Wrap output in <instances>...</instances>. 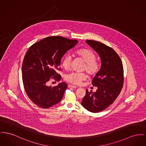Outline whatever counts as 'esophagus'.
Instances as JSON below:
<instances>
[{
    "instance_id": "obj_1",
    "label": "esophagus",
    "mask_w": 146,
    "mask_h": 146,
    "mask_svg": "<svg viewBox=\"0 0 146 146\" xmlns=\"http://www.w3.org/2000/svg\"><path fill=\"white\" fill-rule=\"evenodd\" d=\"M68 88H77V86H74V85H68Z\"/></svg>"
}]
</instances>
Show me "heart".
<instances>
[{
	"label": "heart",
	"instance_id": "b5f03b06",
	"mask_svg": "<svg viewBox=\"0 0 146 146\" xmlns=\"http://www.w3.org/2000/svg\"><path fill=\"white\" fill-rule=\"evenodd\" d=\"M75 54L85 62V65L82 68L83 71H86L91 76H95L98 74L101 68V63L96 60V54L94 51L87 48H81L77 50ZM71 57L68 55H65L62 60L63 68L68 70L71 68ZM87 78L88 75L85 73L71 72L66 76L65 80L70 83L78 85Z\"/></svg>",
	"mask_w": 146,
	"mask_h": 146
}]
</instances>
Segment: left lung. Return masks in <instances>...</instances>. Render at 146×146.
<instances>
[{
    "mask_svg": "<svg viewBox=\"0 0 146 146\" xmlns=\"http://www.w3.org/2000/svg\"><path fill=\"white\" fill-rule=\"evenodd\" d=\"M88 45L94 49L101 60V67L92 80V85L97 87L95 92L86 90L81 105L90 112L102 111L113 103L123 85V68L116 52L106 45L87 40Z\"/></svg>",
    "mask_w": 146,
    "mask_h": 146,
    "instance_id": "obj_1",
    "label": "left lung"
}]
</instances>
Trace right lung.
Wrapping results in <instances>:
<instances>
[{
	"label": "right lung",
	"mask_w": 146,
	"mask_h": 146,
	"mask_svg": "<svg viewBox=\"0 0 146 146\" xmlns=\"http://www.w3.org/2000/svg\"><path fill=\"white\" fill-rule=\"evenodd\" d=\"M77 40L60 36H49L34 44L25 55L22 65V79L24 90L30 100L38 107L48 108L57 104L68 88L65 82L49 86L54 78L59 81L56 72L63 55L77 44Z\"/></svg>",
	"instance_id": "right-lung-1"
}]
</instances>
